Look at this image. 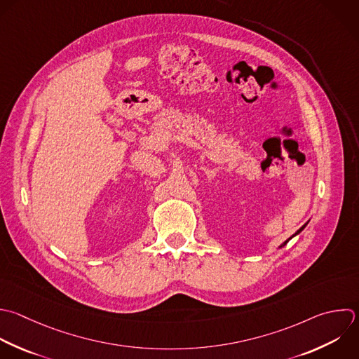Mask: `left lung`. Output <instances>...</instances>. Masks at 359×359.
I'll use <instances>...</instances> for the list:
<instances>
[{
	"mask_svg": "<svg viewBox=\"0 0 359 359\" xmlns=\"http://www.w3.org/2000/svg\"><path fill=\"white\" fill-rule=\"evenodd\" d=\"M306 224H307V223H306ZM306 224H304V226H302V227H300V229H299V230H297V231H296V233H294V234H293V236H292V237H294V236H296V234H299V233H300V231H302V230H303V229H304V227H306ZM292 237H290V238H292ZM290 238H287V240H286V241H285V243H282V244H280V245H279V248H282V247H283V245H286V244H287V241H289V240H290Z\"/></svg>",
	"mask_w": 359,
	"mask_h": 359,
	"instance_id": "1",
	"label": "left lung"
}]
</instances>
